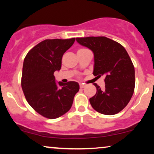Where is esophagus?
<instances>
[{
  "label": "esophagus",
  "instance_id": "1",
  "mask_svg": "<svg viewBox=\"0 0 154 154\" xmlns=\"http://www.w3.org/2000/svg\"><path fill=\"white\" fill-rule=\"evenodd\" d=\"M85 87V85L84 83H80V88H84Z\"/></svg>",
  "mask_w": 154,
  "mask_h": 154
}]
</instances>
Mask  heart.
I'll use <instances>...</instances> for the list:
<instances>
[{"label": "heart", "mask_w": 154, "mask_h": 154, "mask_svg": "<svg viewBox=\"0 0 154 154\" xmlns=\"http://www.w3.org/2000/svg\"><path fill=\"white\" fill-rule=\"evenodd\" d=\"M84 50V49H80V50H78V51H80V50Z\"/></svg>", "instance_id": "obj_1"}]
</instances>
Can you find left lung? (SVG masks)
<instances>
[{
    "mask_svg": "<svg viewBox=\"0 0 154 154\" xmlns=\"http://www.w3.org/2000/svg\"><path fill=\"white\" fill-rule=\"evenodd\" d=\"M76 41L93 52V75L105 77L104 89L94 84L97 92L90 99V104L102 114H116L129 103L135 85L134 68L127 51L120 43L104 36L76 38Z\"/></svg>",
    "mask_w": 154,
    "mask_h": 154,
    "instance_id": "8db88e82",
    "label": "left lung"
}]
</instances>
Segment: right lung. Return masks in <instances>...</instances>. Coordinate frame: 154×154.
I'll list each match as a JSON object with an SVG mask.
<instances>
[{"label":"right lung","instance_id":"1","mask_svg":"<svg viewBox=\"0 0 154 154\" xmlns=\"http://www.w3.org/2000/svg\"><path fill=\"white\" fill-rule=\"evenodd\" d=\"M75 38L48 39L33 47L24 60L22 88L29 105L43 116L59 118L69 111L79 84L57 83L54 71H60L64 52Z\"/></svg>","mask_w":154,"mask_h":154}]
</instances>
